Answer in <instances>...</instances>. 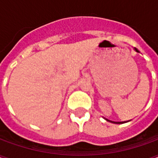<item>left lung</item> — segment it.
I'll return each instance as SVG.
<instances>
[{"label":"left lung","instance_id":"left-lung-1","mask_svg":"<svg viewBox=\"0 0 158 158\" xmlns=\"http://www.w3.org/2000/svg\"><path fill=\"white\" fill-rule=\"evenodd\" d=\"M135 52H139L136 48H135ZM105 119H106V121H108V122H111V123H126V122H113V121H111V120H108V119H106V118H105ZM127 122H128V121H127Z\"/></svg>","mask_w":158,"mask_h":158}]
</instances>
